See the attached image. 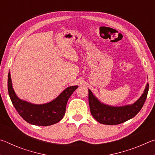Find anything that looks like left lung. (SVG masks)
<instances>
[{"instance_id": "left-lung-1", "label": "left lung", "mask_w": 155, "mask_h": 155, "mask_svg": "<svg viewBox=\"0 0 155 155\" xmlns=\"http://www.w3.org/2000/svg\"><path fill=\"white\" fill-rule=\"evenodd\" d=\"M149 89L146 84L143 93L137 101L131 104L115 107L106 104L96 98L89 89V104L91 114L96 121L103 124L116 125L134 117L145 103Z\"/></svg>"}]
</instances>
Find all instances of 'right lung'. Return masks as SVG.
I'll return each instance as SVG.
<instances>
[{"mask_svg":"<svg viewBox=\"0 0 155 155\" xmlns=\"http://www.w3.org/2000/svg\"><path fill=\"white\" fill-rule=\"evenodd\" d=\"M7 85L10 99L18 114L26 122L36 126H50L59 122L64 116L68 99L78 88V85L70 86L51 102L38 104L18 97L13 88L10 72Z\"/></svg>","mask_w":155,"mask_h":155,"instance_id":"add662e5","label":"right lung"}]
</instances>
